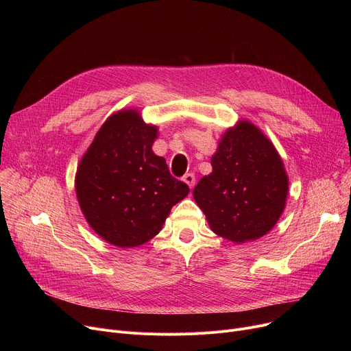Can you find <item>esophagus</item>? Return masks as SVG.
Returning <instances> with one entry per match:
<instances>
[{
	"label": "esophagus",
	"instance_id": "34e87169",
	"mask_svg": "<svg viewBox=\"0 0 351 351\" xmlns=\"http://www.w3.org/2000/svg\"><path fill=\"white\" fill-rule=\"evenodd\" d=\"M183 182H185L191 189H193V186H195V175L193 173L185 175V176H183Z\"/></svg>",
	"mask_w": 351,
	"mask_h": 351
}]
</instances>
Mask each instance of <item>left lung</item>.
<instances>
[{"label": "left lung", "mask_w": 351, "mask_h": 351, "mask_svg": "<svg viewBox=\"0 0 351 351\" xmlns=\"http://www.w3.org/2000/svg\"><path fill=\"white\" fill-rule=\"evenodd\" d=\"M212 172L193 189L210 229L233 243L257 241L280 219L289 193L285 163L271 141L246 119L219 139Z\"/></svg>", "instance_id": "1"}]
</instances>
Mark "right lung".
I'll list each match as a JSON object with an SVG mask.
<instances>
[{
    "instance_id": "add662e5",
    "label": "right lung",
    "mask_w": 351,
    "mask_h": 351,
    "mask_svg": "<svg viewBox=\"0 0 351 351\" xmlns=\"http://www.w3.org/2000/svg\"><path fill=\"white\" fill-rule=\"evenodd\" d=\"M158 134L138 109H121L102 123L78 163L80 208L92 230L117 247L149 242L189 193L186 183L171 176L165 158L154 154Z\"/></svg>"
}]
</instances>
